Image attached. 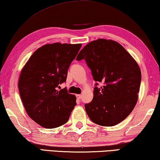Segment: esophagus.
<instances>
[{"label": "esophagus", "instance_id": "34e87169", "mask_svg": "<svg viewBox=\"0 0 160 160\" xmlns=\"http://www.w3.org/2000/svg\"><path fill=\"white\" fill-rule=\"evenodd\" d=\"M76 97H77L78 99H80L81 98H82V95H76Z\"/></svg>", "mask_w": 160, "mask_h": 160}]
</instances>
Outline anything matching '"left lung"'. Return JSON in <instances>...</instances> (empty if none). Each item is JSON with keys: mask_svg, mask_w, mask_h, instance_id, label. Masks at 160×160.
I'll use <instances>...</instances> for the list:
<instances>
[{"mask_svg": "<svg viewBox=\"0 0 160 160\" xmlns=\"http://www.w3.org/2000/svg\"><path fill=\"white\" fill-rule=\"evenodd\" d=\"M84 59L96 82L93 98L85 105L92 122L103 126L118 124L137 104L141 70L123 46L113 40L98 39L88 43L76 59ZM98 82H102L98 88Z\"/></svg>", "mask_w": 160, "mask_h": 160, "instance_id": "obj_1", "label": "left lung"}]
</instances>
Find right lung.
Wrapping results in <instances>:
<instances>
[{"label":"right lung","instance_id":"right-lung-1","mask_svg":"<svg viewBox=\"0 0 160 160\" xmlns=\"http://www.w3.org/2000/svg\"><path fill=\"white\" fill-rule=\"evenodd\" d=\"M81 44H45L37 49L21 72L18 90L28 116L42 127L54 128L65 124L76 105V97L66 88L68 70Z\"/></svg>","mask_w":160,"mask_h":160}]
</instances>
